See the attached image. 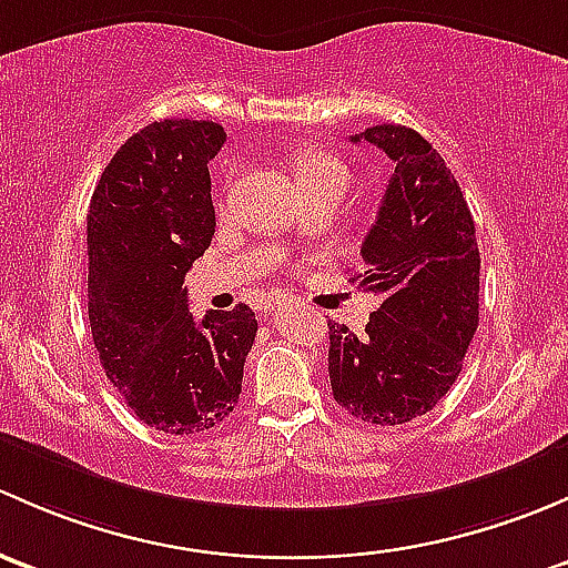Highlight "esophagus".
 Instances as JSON below:
<instances>
[{
    "mask_svg": "<svg viewBox=\"0 0 568 568\" xmlns=\"http://www.w3.org/2000/svg\"><path fill=\"white\" fill-rule=\"evenodd\" d=\"M267 308H276V303H273V306H267Z\"/></svg>",
    "mask_w": 568,
    "mask_h": 568,
    "instance_id": "34e87169",
    "label": "esophagus"
}]
</instances>
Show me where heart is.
I'll return each instance as SVG.
<instances>
[{
  "label": "heart",
  "instance_id": "1",
  "mask_svg": "<svg viewBox=\"0 0 568 568\" xmlns=\"http://www.w3.org/2000/svg\"><path fill=\"white\" fill-rule=\"evenodd\" d=\"M295 178L306 194L325 185H347V166L325 150H303L295 161Z\"/></svg>",
  "mask_w": 568,
  "mask_h": 568
}]
</instances>
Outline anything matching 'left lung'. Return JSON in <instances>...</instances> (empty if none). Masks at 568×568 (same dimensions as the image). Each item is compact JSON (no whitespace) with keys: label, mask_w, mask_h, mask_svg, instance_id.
<instances>
[{"label":"left lung","mask_w":568,"mask_h":568,"mask_svg":"<svg viewBox=\"0 0 568 568\" xmlns=\"http://www.w3.org/2000/svg\"><path fill=\"white\" fill-rule=\"evenodd\" d=\"M394 161L379 213L361 245L379 295L366 333L327 320L333 399L353 418L396 426L429 413L457 383L478 327L476 224L440 153L405 125L355 133Z\"/></svg>","instance_id":"left-lung-1"}]
</instances>
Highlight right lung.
Listing matches in <instances>:
<instances>
[{"label":"right lung","instance_id":"1","mask_svg":"<svg viewBox=\"0 0 568 568\" xmlns=\"http://www.w3.org/2000/svg\"><path fill=\"white\" fill-rule=\"evenodd\" d=\"M226 133L210 120H161L133 133L87 213L92 338L125 405L166 435L230 418L256 336L245 303L196 323L183 278L215 232L207 163Z\"/></svg>","mask_w":568,"mask_h":568}]
</instances>
